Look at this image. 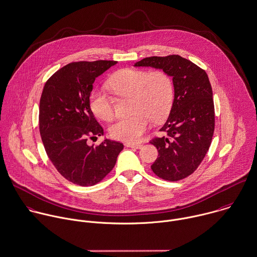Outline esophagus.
<instances>
[{
    "mask_svg": "<svg viewBox=\"0 0 257 257\" xmlns=\"http://www.w3.org/2000/svg\"><path fill=\"white\" fill-rule=\"evenodd\" d=\"M124 146L126 148H134V149H141L143 147L142 144H131V143H125Z\"/></svg>",
    "mask_w": 257,
    "mask_h": 257,
    "instance_id": "obj_1",
    "label": "esophagus"
}]
</instances>
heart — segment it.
<instances>
[{
	"mask_svg": "<svg viewBox=\"0 0 257 257\" xmlns=\"http://www.w3.org/2000/svg\"><path fill=\"white\" fill-rule=\"evenodd\" d=\"M108 87L118 96L132 97V116L120 118L109 128L110 136L118 141L135 143L156 122L165 119L173 101V85L164 71L148 73L125 69L115 73L108 81ZM92 112L103 120L113 117V101L103 89H95L89 97Z\"/></svg>",
	"mask_w": 257,
	"mask_h": 257,
	"instance_id": "obj_1",
	"label": "heart"
}]
</instances>
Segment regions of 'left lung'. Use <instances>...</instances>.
Segmentation results:
<instances>
[{
	"instance_id": "1",
	"label": "left lung",
	"mask_w": 257,
	"mask_h": 257,
	"mask_svg": "<svg viewBox=\"0 0 257 257\" xmlns=\"http://www.w3.org/2000/svg\"><path fill=\"white\" fill-rule=\"evenodd\" d=\"M134 67L162 70L172 78L173 102L161 128L166 136L151 142L159 152L152 170L166 180L182 179L197 169L211 144L214 105L208 77L202 69L178 55L146 58Z\"/></svg>"
}]
</instances>
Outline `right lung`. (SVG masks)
I'll return each mask as SVG.
<instances>
[{
    "mask_svg": "<svg viewBox=\"0 0 257 257\" xmlns=\"http://www.w3.org/2000/svg\"><path fill=\"white\" fill-rule=\"evenodd\" d=\"M114 61L72 63L56 72L40 100V134L46 153L65 178L89 186L100 181L116 163L123 145L104 139L88 146L87 138L103 135L89 105L94 80Z\"/></svg>",
    "mask_w": 257,
    "mask_h": 257,
    "instance_id": "right-lung-1",
    "label": "right lung"
}]
</instances>
